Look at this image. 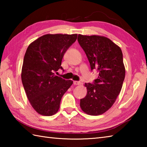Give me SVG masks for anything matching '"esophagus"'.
Returning <instances> with one entry per match:
<instances>
[{"instance_id":"esophagus-1","label":"esophagus","mask_w":147,"mask_h":147,"mask_svg":"<svg viewBox=\"0 0 147 147\" xmlns=\"http://www.w3.org/2000/svg\"><path fill=\"white\" fill-rule=\"evenodd\" d=\"M73 83L74 85H81V83L80 82H78V81H74Z\"/></svg>"}]
</instances>
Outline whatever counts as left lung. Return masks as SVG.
I'll use <instances>...</instances> for the list:
<instances>
[{"label": "left lung", "instance_id": "obj_1", "mask_svg": "<svg viewBox=\"0 0 147 147\" xmlns=\"http://www.w3.org/2000/svg\"><path fill=\"white\" fill-rule=\"evenodd\" d=\"M78 41L85 51L91 70L98 72L93 83H85L87 93L80 99L82 111L91 115L104 114L114 104L125 78L123 53L107 37L78 35Z\"/></svg>", "mask_w": 147, "mask_h": 147}]
</instances>
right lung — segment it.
I'll use <instances>...</instances> for the list:
<instances>
[{
	"instance_id": "add662e5",
	"label": "right lung",
	"mask_w": 147,
	"mask_h": 147,
	"mask_svg": "<svg viewBox=\"0 0 147 147\" xmlns=\"http://www.w3.org/2000/svg\"><path fill=\"white\" fill-rule=\"evenodd\" d=\"M77 34H47L33 42L23 59L21 80L33 108L38 114L51 116L57 113L64 93L73 84L56 76L69 47Z\"/></svg>"
}]
</instances>
